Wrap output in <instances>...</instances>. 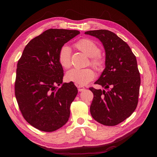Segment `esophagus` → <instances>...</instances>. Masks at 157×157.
<instances>
[{"label": "esophagus", "mask_w": 157, "mask_h": 157, "mask_svg": "<svg viewBox=\"0 0 157 157\" xmlns=\"http://www.w3.org/2000/svg\"><path fill=\"white\" fill-rule=\"evenodd\" d=\"M77 88H78V92H82L85 90V88L82 86H80V85H78V86H77Z\"/></svg>", "instance_id": "34e87169"}]
</instances>
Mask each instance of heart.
<instances>
[{"label":"heart","instance_id":"b5f03b06","mask_svg":"<svg viewBox=\"0 0 157 157\" xmlns=\"http://www.w3.org/2000/svg\"><path fill=\"white\" fill-rule=\"evenodd\" d=\"M75 47L90 58V64L97 71H102L105 67V61L99 55L101 49L93 40L88 39H82L75 43ZM58 59L60 65L64 69L71 67V48L64 45L59 50ZM95 73L90 68L72 69L66 73V78L69 81L79 85H86L94 78Z\"/></svg>","mask_w":157,"mask_h":157}]
</instances>
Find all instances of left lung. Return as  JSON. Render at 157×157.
<instances>
[{
	"mask_svg": "<svg viewBox=\"0 0 157 157\" xmlns=\"http://www.w3.org/2000/svg\"><path fill=\"white\" fill-rule=\"evenodd\" d=\"M100 40L105 51V68L95 84L105 88H90L94 94L90 113L105 126H115L135 111L138 103L140 74L130 46L115 33L105 29L85 32Z\"/></svg>",
	"mask_w": 157,
	"mask_h": 157,
	"instance_id": "1",
	"label": "left lung"
}]
</instances>
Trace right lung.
<instances>
[{
    "instance_id": "obj_1",
    "label": "right lung",
    "mask_w": 157,
    "mask_h": 157,
    "mask_svg": "<svg viewBox=\"0 0 157 157\" xmlns=\"http://www.w3.org/2000/svg\"><path fill=\"white\" fill-rule=\"evenodd\" d=\"M79 33L46 30L26 45L18 60L15 96L23 118L38 130L54 132L69 120L71 104L78 90L73 82L63 83L58 54L61 47Z\"/></svg>"
}]
</instances>
